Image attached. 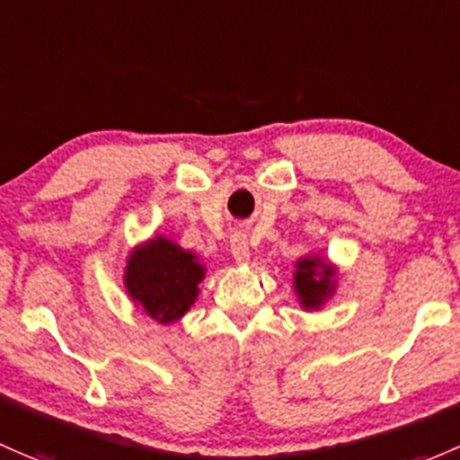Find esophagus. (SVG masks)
I'll list each match as a JSON object with an SVG mask.
<instances>
[{
    "label": "esophagus",
    "instance_id": "1",
    "mask_svg": "<svg viewBox=\"0 0 460 460\" xmlns=\"http://www.w3.org/2000/svg\"><path fill=\"white\" fill-rule=\"evenodd\" d=\"M231 255H234V260L238 264L249 262L251 249H249V243H246V235L235 234L234 238H231Z\"/></svg>",
    "mask_w": 460,
    "mask_h": 460
}]
</instances>
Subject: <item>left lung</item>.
<instances>
[{"mask_svg": "<svg viewBox=\"0 0 460 460\" xmlns=\"http://www.w3.org/2000/svg\"><path fill=\"white\" fill-rule=\"evenodd\" d=\"M293 288L299 306L319 311L337 291V267L323 255H306L295 262Z\"/></svg>", "mask_w": 460, "mask_h": 460, "instance_id": "1", "label": "left lung"}]
</instances>
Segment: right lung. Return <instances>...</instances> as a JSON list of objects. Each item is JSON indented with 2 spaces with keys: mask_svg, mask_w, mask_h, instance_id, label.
Wrapping results in <instances>:
<instances>
[{
  "mask_svg": "<svg viewBox=\"0 0 460 460\" xmlns=\"http://www.w3.org/2000/svg\"><path fill=\"white\" fill-rule=\"evenodd\" d=\"M205 273V264L193 251L158 234L129 251L123 282L134 306L145 315L158 323H173L196 302Z\"/></svg>",
  "mask_w": 460,
  "mask_h": 460,
  "instance_id": "1",
  "label": "right lung"
}]
</instances>
